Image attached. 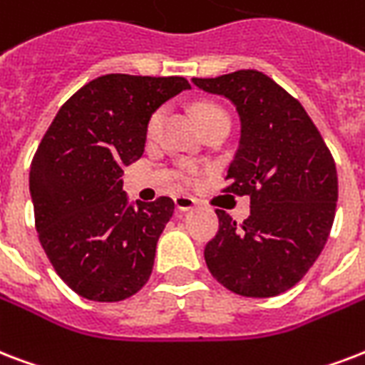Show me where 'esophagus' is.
<instances>
[{"label":"esophagus","instance_id":"esophagus-1","mask_svg":"<svg viewBox=\"0 0 365 365\" xmlns=\"http://www.w3.org/2000/svg\"><path fill=\"white\" fill-rule=\"evenodd\" d=\"M174 202H176V208L180 210V212H187V210H191V208H195V199H191V197H185V195H178V197H174Z\"/></svg>","mask_w":365,"mask_h":365}]
</instances>
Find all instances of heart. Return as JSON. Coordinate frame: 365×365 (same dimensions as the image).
<instances>
[{
  "instance_id": "obj_1",
  "label": "heart",
  "mask_w": 365,
  "mask_h": 365,
  "mask_svg": "<svg viewBox=\"0 0 365 365\" xmlns=\"http://www.w3.org/2000/svg\"><path fill=\"white\" fill-rule=\"evenodd\" d=\"M195 110H197V116H199V120H201L202 126H205L207 122L216 120V118H230L226 110L222 107H218V105H214V103H199V105L195 107ZM163 120L164 108H157V110L149 116V120H147V139L157 138L158 132H160V126H163ZM197 176H199V168H197L193 163L185 160V163L180 164V168H178V178H180L183 183H193L195 180H197Z\"/></svg>"
}]
</instances>
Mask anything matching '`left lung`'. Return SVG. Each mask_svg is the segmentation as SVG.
<instances>
[{
    "label": "left lung",
    "mask_w": 365,
    "mask_h": 365,
    "mask_svg": "<svg viewBox=\"0 0 365 365\" xmlns=\"http://www.w3.org/2000/svg\"><path fill=\"white\" fill-rule=\"evenodd\" d=\"M193 83L237 107L241 141L222 191L250 197V216L241 224L216 210L218 232L205 247L208 269L243 297L285 293L329 237L339 197L333 155L304 107L262 72Z\"/></svg>",
    "instance_id": "1"
}]
</instances>
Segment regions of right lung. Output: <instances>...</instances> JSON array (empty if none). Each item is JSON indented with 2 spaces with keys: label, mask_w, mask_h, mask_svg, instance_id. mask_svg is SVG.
<instances>
[{
  "label": "right lung",
  "mask_w": 365,
  "mask_h": 365,
  "mask_svg": "<svg viewBox=\"0 0 365 365\" xmlns=\"http://www.w3.org/2000/svg\"><path fill=\"white\" fill-rule=\"evenodd\" d=\"M182 76L105 74L66 99L30 164L40 243L80 297L118 302L151 277L170 197L128 207L122 172L143 155L149 116L180 91Z\"/></svg>",
  "instance_id": "obj_1"
}]
</instances>
